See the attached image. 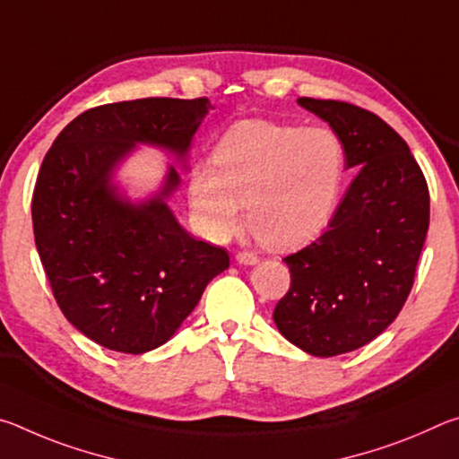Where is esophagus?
<instances>
[{
  "label": "esophagus",
  "instance_id": "esophagus-1",
  "mask_svg": "<svg viewBox=\"0 0 459 459\" xmlns=\"http://www.w3.org/2000/svg\"><path fill=\"white\" fill-rule=\"evenodd\" d=\"M237 261L240 265H255V263L259 261V257L255 253H248V251H238L237 253Z\"/></svg>",
  "mask_w": 459,
  "mask_h": 459
}]
</instances>
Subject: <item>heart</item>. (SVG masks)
I'll use <instances>...</instances> for the list:
<instances>
[{
    "label": "heart",
    "mask_w": 459,
    "mask_h": 459,
    "mask_svg": "<svg viewBox=\"0 0 459 459\" xmlns=\"http://www.w3.org/2000/svg\"><path fill=\"white\" fill-rule=\"evenodd\" d=\"M346 176L342 139L328 127L247 119L224 131L212 166L190 176V204L212 238L237 232L247 204L259 243L290 248L328 227Z\"/></svg>",
    "instance_id": "b5f03b06"
}]
</instances>
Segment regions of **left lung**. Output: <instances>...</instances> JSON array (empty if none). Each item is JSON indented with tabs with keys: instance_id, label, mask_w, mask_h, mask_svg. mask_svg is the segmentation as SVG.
<instances>
[{
	"instance_id": "left-lung-1",
	"label": "left lung",
	"mask_w": 459,
	"mask_h": 459,
	"mask_svg": "<svg viewBox=\"0 0 459 459\" xmlns=\"http://www.w3.org/2000/svg\"><path fill=\"white\" fill-rule=\"evenodd\" d=\"M298 103L330 123L346 168H359L328 229L283 259L291 285L273 312L291 344L328 359L368 344L401 312L429 229V188L405 139L378 115L346 100Z\"/></svg>"
}]
</instances>
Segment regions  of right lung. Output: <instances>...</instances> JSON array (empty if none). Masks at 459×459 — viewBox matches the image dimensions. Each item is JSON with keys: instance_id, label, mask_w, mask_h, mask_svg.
Masks as SVG:
<instances>
[{"instance_id": "add662e5", "label": "right lung", "mask_w": 459, "mask_h": 459, "mask_svg": "<svg viewBox=\"0 0 459 459\" xmlns=\"http://www.w3.org/2000/svg\"><path fill=\"white\" fill-rule=\"evenodd\" d=\"M211 100L150 97L81 113L54 139L32 194L36 248L54 299L84 336L115 352L143 354L174 336L227 248L188 235L166 198L180 184L169 168L160 196L131 204L111 186L135 143L184 155Z\"/></svg>"}]
</instances>
